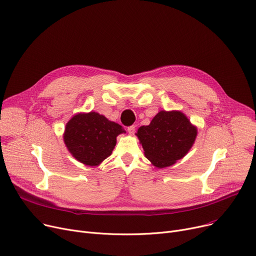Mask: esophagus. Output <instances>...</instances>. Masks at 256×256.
Masks as SVG:
<instances>
[{"instance_id":"esophagus-1","label":"esophagus","mask_w":256,"mask_h":256,"mask_svg":"<svg viewBox=\"0 0 256 256\" xmlns=\"http://www.w3.org/2000/svg\"><path fill=\"white\" fill-rule=\"evenodd\" d=\"M128 132L130 134H134V132H136V126H130L128 128Z\"/></svg>"}]
</instances>
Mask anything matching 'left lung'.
I'll use <instances>...</instances> for the list:
<instances>
[{"label":"left lung","mask_w":256,"mask_h":256,"mask_svg":"<svg viewBox=\"0 0 256 256\" xmlns=\"http://www.w3.org/2000/svg\"><path fill=\"white\" fill-rule=\"evenodd\" d=\"M145 156L158 168L172 166L190 151L196 137V128L179 111H160L149 126L138 130Z\"/></svg>","instance_id":"1"}]
</instances>
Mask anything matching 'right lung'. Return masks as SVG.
I'll return each mask as SVG.
<instances>
[{"instance_id":"1","label":"right lung","mask_w":256,"mask_h":256,"mask_svg":"<svg viewBox=\"0 0 256 256\" xmlns=\"http://www.w3.org/2000/svg\"><path fill=\"white\" fill-rule=\"evenodd\" d=\"M122 132V126L90 112L75 115L66 124L64 141L77 160L94 166L111 156L116 137Z\"/></svg>"}]
</instances>
